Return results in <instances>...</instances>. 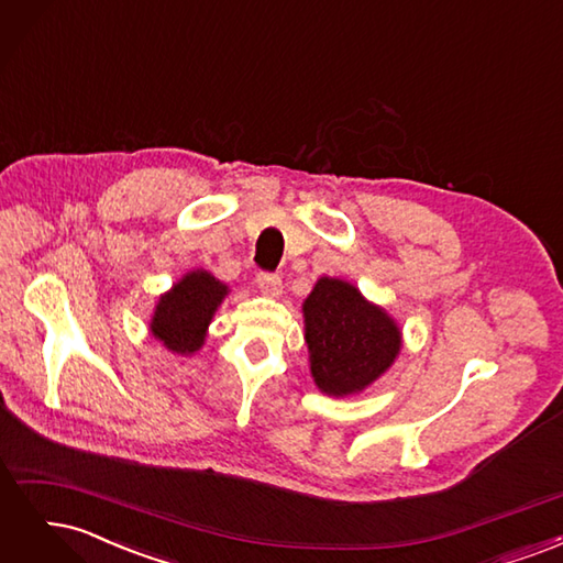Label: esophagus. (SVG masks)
<instances>
[{"mask_svg": "<svg viewBox=\"0 0 563 563\" xmlns=\"http://www.w3.org/2000/svg\"><path fill=\"white\" fill-rule=\"evenodd\" d=\"M255 282H258V288L263 291V296H267V298L282 296V279L277 275H267V272H261Z\"/></svg>", "mask_w": 563, "mask_h": 563, "instance_id": "1", "label": "esophagus"}]
</instances>
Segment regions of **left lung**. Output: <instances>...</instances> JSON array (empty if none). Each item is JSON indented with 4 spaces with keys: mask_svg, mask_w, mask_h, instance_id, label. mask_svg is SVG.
I'll return each mask as SVG.
<instances>
[{
    "mask_svg": "<svg viewBox=\"0 0 563 563\" xmlns=\"http://www.w3.org/2000/svg\"><path fill=\"white\" fill-rule=\"evenodd\" d=\"M302 323L312 380L335 399L362 395L385 376L404 347L397 319L338 277L317 279L302 302Z\"/></svg>",
    "mask_w": 563,
    "mask_h": 563,
    "instance_id": "1",
    "label": "left lung"
}]
</instances>
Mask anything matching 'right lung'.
Returning <instances> with one entry per match:
<instances>
[{"label": "right lung", "mask_w": 563, "mask_h": 563, "mask_svg": "<svg viewBox=\"0 0 563 563\" xmlns=\"http://www.w3.org/2000/svg\"><path fill=\"white\" fill-rule=\"evenodd\" d=\"M230 286L197 267L164 291L150 317V333L174 354L190 356L207 343V333Z\"/></svg>", "instance_id": "right-lung-1"}]
</instances>
